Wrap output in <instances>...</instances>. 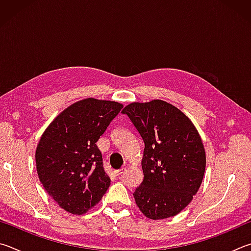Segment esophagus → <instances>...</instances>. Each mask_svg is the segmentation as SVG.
<instances>
[{
  "mask_svg": "<svg viewBox=\"0 0 251 251\" xmlns=\"http://www.w3.org/2000/svg\"><path fill=\"white\" fill-rule=\"evenodd\" d=\"M126 171V168H122V169H117V171H114V174H115L116 176H120L122 175L123 173H124Z\"/></svg>",
  "mask_w": 251,
  "mask_h": 251,
  "instance_id": "34e87169",
  "label": "esophagus"
}]
</instances>
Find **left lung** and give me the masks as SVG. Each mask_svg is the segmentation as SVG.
Returning a JSON list of instances; mask_svg holds the SVG:
<instances>
[{"label":"left lung","instance_id":"left-lung-1","mask_svg":"<svg viewBox=\"0 0 251 251\" xmlns=\"http://www.w3.org/2000/svg\"><path fill=\"white\" fill-rule=\"evenodd\" d=\"M145 144L144 180L134 192L147 218L177 215L201 185L206 154L201 136L181 110L160 100L131 103L123 109Z\"/></svg>","mask_w":251,"mask_h":251}]
</instances>
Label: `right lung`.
<instances>
[{
    "instance_id": "obj_1",
    "label": "right lung",
    "mask_w": 251,
    "mask_h": 251,
    "mask_svg": "<svg viewBox=\"0 0 251 251\" xmlns=\"http://www.w3.org/2000/svg\"><path fill=\"white\" fill-rule=\"evenodd\" d=\"M123 108L117 101L86 99L50 123L36 148L40 181L59 207L83 215L110 185L96 142Z\"/></svg>"
}]
</instances>
